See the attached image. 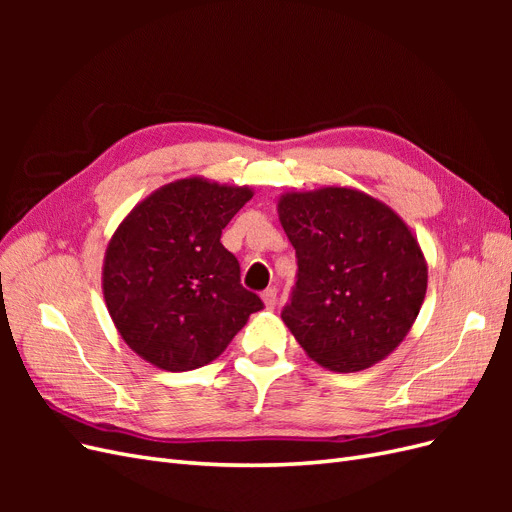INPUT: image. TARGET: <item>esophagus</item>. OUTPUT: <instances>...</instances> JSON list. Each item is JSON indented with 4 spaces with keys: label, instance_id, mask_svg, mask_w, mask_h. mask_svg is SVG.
Segmentation results:
<instances>
[{
    "label": "esophagus",
    "instance_id": "1",
    "mask_svg": "<svg viewBox=\"0 0 512 512\" xmlns=\"http://www.w3.org/2000/svg\"><path fill=\"white\" fill-rule=\"evenodd\" d=\"M262 303H265L267 309H275V305H277V290L275 288H267L265 292H262Z\"/></svg>",
    "mask_w": 512,
    "mask_h": 512
}]
</instances>
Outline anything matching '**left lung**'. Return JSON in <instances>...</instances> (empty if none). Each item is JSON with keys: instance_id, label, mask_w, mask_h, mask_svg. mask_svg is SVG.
Masks as SVG:
<instances>
[{"instance_id": "left-lung-1", "label": "left lung", "mask_w": 512, "mask_h": 512, "mask_svg": "<svg viewBox=\"0 0 512 512\" xmlns=\"http://www.w3.org/2000/svg\"><path fill=\"white\" fill-rule=\"evenodd\" d=\"M277 215L299 267L282 320L305 354L339 374L386 359L427 292V260L410 226L348 185L284 192Z\"/></svg>"}]
</instances>
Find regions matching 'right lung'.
I'll return each mask as SVG.
<instances>
[{"label":"right lung","instance_id":"right-lung-1","mask_svg":"<svg viewBox=\"0 0 512 512\" xmlns=\"http://www.w3.org/2000/svg\"><path fill=\"white\" fill-rule=\"evenodd\" d=\"M252 196L247 185L177 179L143 198L113 232L102 265L106 309L147 363L166 371L203 367L262 309L220 243Z\"/></svg>","mask_w":512,"mask_h":512}]
</instances>
